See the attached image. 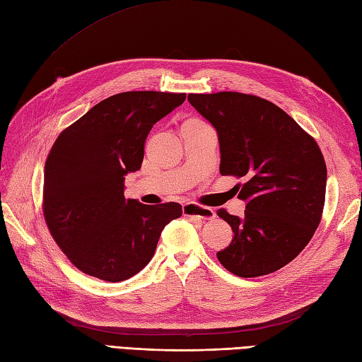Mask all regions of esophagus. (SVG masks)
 <instances>
[{
    "instance_id": "34e87169",
    "label": "esophagus",
    "mask_w": 362,
    "mask_h": 362,
    "mask_svg": "<svg viewBox=\"0 0 362 362\" xmlns=\"http://www.w3.org/2000/svg\"><path fill=\"white\" fill-rule=\"evenodd\" d=\"M183 216L194 217V218H199V220H212L216 217V212L212 211L211 208L194 205V203H188V205H183Z\"/></svg>"
}]
</instances>
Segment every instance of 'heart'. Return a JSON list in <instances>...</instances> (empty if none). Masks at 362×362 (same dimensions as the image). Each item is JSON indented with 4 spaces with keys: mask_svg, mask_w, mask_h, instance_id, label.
<instances>
[{
    "mask_svg": "<svg viewBox=\"0 0 362 362\" xmlns=\"http://www.w3.org/2000/svg\"><path fill=\"white\" fill-rule=\"evenodd\" d=\"M202 122L200 120H197V119H188V120H185V122L182 124V128L183 127H191V125H200Z\"/></svg>",
    "mask_w": 362,
    "mask_h": 362,
    "instance_id": "heart-1",
    "label": "heart"
}]
</instances>
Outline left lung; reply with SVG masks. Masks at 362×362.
Segmentation results:
<instances>
[{"instance_id": "obj_1", "label": "left lung", "mask_w": 362, "mask_h": 362, "mask_svg": "<svg viewBox=\"0 0 362 362\" xmlns=\"http://www.w3.org/2000/svg\"><path fill=\"white\" fill-rule=\"evenodd\" d=\"M217 129L220 174L243 179L245 216H217L233 228V242L217 252L243 278L272 274L291 263L317 230L326 200L327 168L315 139L272 102L237 91L188 95Z\"/></svg>"}]
</instances>
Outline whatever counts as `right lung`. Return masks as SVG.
Returning a JSON list of instances; mask_svg holds the SVG:
<instances>
[{
  "label": "right lung",
  "instance_id": "obj_1",
  "mask_svg": "<svg viewBox=\"0 0 362 362\" xmlns=\"http://www.w3.org/2000/svg\"><path fill=\"white\" fill-rule=\"evenodd\" d=\"M185 93L125 91L100 100L54 141L45 160L42 211L50 234L79 271L117 283L150 263L179 203L125 199L124 180L141 168L153 125Z\"/></svg>",
  "mask_w": 362,
  "mask_h": 362
}]
</instances>
